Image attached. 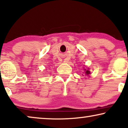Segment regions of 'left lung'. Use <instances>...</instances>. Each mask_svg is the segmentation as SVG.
<instances>
[{
  "instance_id": "8db88e82",
  "label": "left lung",
  "mask_w": 128,
  "mask_h": 128,
  "mask_svg": "<svg viewBox=\"0 0 128 128\" xmlns=\"http://www.w3.org/2000/svg\"><path fill=\"white\" fill-rule=\"evenodd\" d=\"M85 71H86L85 73H86V74L87 75H88V74H90V71L88 70H87L86 69H85Z\"/></svg>"
}]
</instances>
